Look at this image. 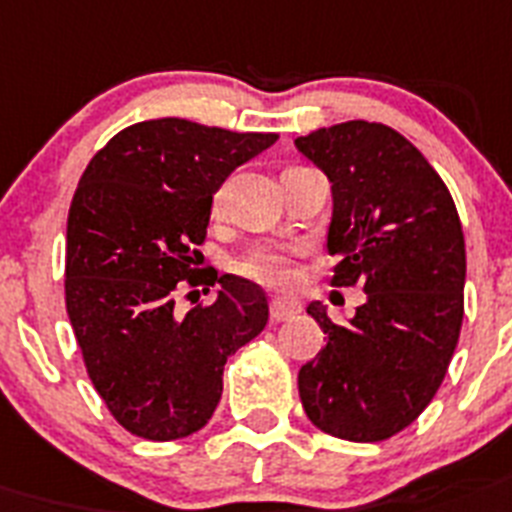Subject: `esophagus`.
<instances>
[{
  "label": "esophagus",
  "instance_id": "34e87169",
  "mask_svg": "<svg viewBox=\"0 0 512 512\" xmlns=\"http://www.w3.org/2000/svg\"><path fill=\"white\" fill-rule=\"evenodd\" d=\"M302 312V304L294 302V299H283V296H276V299H270V317L273 322H283L291 320Z\"/></svg>",
  "mask_w": 512,
  "mask_h": 512
}]
</instances>
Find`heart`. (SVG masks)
<instances>
[{"label": "heart", "instance_id": "1", "mask_svg": "<svg viewBox=\"0 0 512 512\" xmlns=\"http://www.w3.org/2000/svg\"><path fill=\"white\" fill-rule=\"evenodd\" d=\"M299 260H302V249L294 244L257 247L244 257L239 270L247 278L270 286V289H289L299 278Z\"/></svg>", "mask_w": 512, "mask_h": 512}]
</instances>
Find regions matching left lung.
I'll return each mask as SVG.
<instances>
[{
    "instance_id": "obj_1",
    "label": "left lung",
    "mask_w": 512,
    "mask_h": 512,
    "mask_svg": "<svg viewBox=\"0 0 512 512\" xmlns=\"http://www.w3.org/2000/svg\"><path fill=\"white\" fill-rule=\"evenodd\" d=\"M296 148L333 184V286L362 283L367 294L349 325L320 302L307 307L325 349L299 369L304 414L341 440H388L427 409L458 346L461 218L440 174L388 124H333Z\"/></svg>"
}]
</instances>
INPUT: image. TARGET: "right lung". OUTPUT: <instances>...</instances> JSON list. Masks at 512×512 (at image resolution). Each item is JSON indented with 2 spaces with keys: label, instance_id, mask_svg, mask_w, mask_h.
<instances>
[{
  "label": "right lung",
  "instance_id": "add662e5",
  "mask_svg": "<svg viewBox=\"0 0 512 512\" xmlns=\"http://www.w3.org/2000/svg\"><path fill=\"white\" fill-rule=\"evenodd\" d=\"M190 119H150L90 158L67 216L64 302L93 388L127 432L153 442L203 429L223 364L260 336L268 296L236 276L197 273L213 195L276 143ZM222 283L213 305L174 310L188 285Z\"/></svg>",
  "mask_w": 512,
  "mask_h": 512
}]
</instances>
